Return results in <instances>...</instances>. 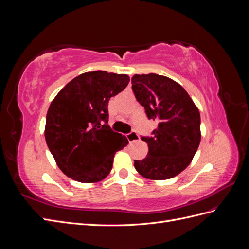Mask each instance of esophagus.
Instances as JSON below:
<instances>
[{"label": "esophagus", "mask_w": 249, "mask_h": 249, "mask_svg": "<svg viewBox=\"0 0 249 249\" xmlns=\"http://www.w3.org/2000/svg\"><path fill=\"white\" fill-rule=\"evenodd\" d=\"M126 138H127V140H129V142L131 143V142H134V141L138 140L139 139V135L137 134V132L132 131L131 133L126 134Z\"/></svg>", "instance_id": "34e87169"}]
</instances>
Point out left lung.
<instances>
[{"mask_svg":"<svg viewBox=\"0 0 249 249\" xmlns=\"http://www.w3.org/2000/svg\"><path fill=\"white\" fill-rule=\"evenodd\" d=\"M132 89L148 119L158 123L152 137L142 136L147 157L135 160L142 177L167 179L187 168L200 142V114L178 83L156 73L135 74Z\"/></svg>","mask_w":249,"mask_h":249,"instance_id":"1","label":"left lung"}]
</instances>
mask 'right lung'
I'll return each instance as SVG.
<instances>
[{"label":"right lung","instance_id":"1","mask_svg":"<svg viewBox=\"0 0 249 249\" xmlns=\"http://www.w3.org/2000/svg\"><path fill=\"white\" fill-rule=\"evenodd\" d=\"M129 82L126 74L89 71L72 79L53 100L44 136L65 176L96 183L109 175L115 153L129 141L109 126L108 103Z\"/></svg>","mask_w":249,"mask_h":249}]
</instances>
